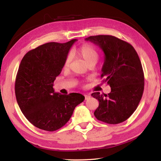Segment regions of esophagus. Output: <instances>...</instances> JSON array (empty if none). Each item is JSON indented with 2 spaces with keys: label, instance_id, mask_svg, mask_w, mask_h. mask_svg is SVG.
Returning <instances> with one entry per match:
<instances>
[{
  "label": "esophagus",
  "instance_id": "34e87169",
  "mask_svg": "<svg viewBox=\"0 0 161 161\" xmlns=\"http://www.w3.org/2000/svg\"><path fill=\"white\" fill-rule=\"evenodd\" d=\"M90 98V95H85V99L87 100L88 99Z\"/></svg>",
  "mask_w": 161,
  "mask_h": 161
}]
</instances>
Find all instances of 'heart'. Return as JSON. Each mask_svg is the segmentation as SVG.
Here are the masks:
<instances>
[{
  "label": "heart",
  "mask_w": 161,
  "mask_h": 161,
  "mask_svg": "<svg viewBox=\"0 0 161 161\" xmlns=\"http://www.w3.org/2000/svg\"><path fill=\"white\" fill-rule=\"evenodd\" d=\"M76 55L83 60L86 65L95 64L99 58V53L95 48L89 44H84L75 51ZM71 62L70 56H68L63 64V69L66 70L69 68Z\"/></svg>",
  "instance_id": "1"
}]
</instances>
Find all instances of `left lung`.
I'll return each instance as SVG.
<instances>
[{"mask_svg":"<svg viewBox=\"0 0 161 161\" xmlns=\"http://www.w3.org/2000/svg\"><path fill=\"white\" fill-rule=\"evenodd\" d=\"M85 40L103 50L101 77L111 87L108 95L91 94L99 102L95 118L109 124L123 122L137 108L144 91V72L138 53L129 43L112 36H90Z\"/></svg>","mask_w":161,"mask_h":161,"instance_id":"obj_1","label":"left lung"}]
</instances>
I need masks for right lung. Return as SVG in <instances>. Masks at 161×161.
Here are the masks:
<instances>
[{
  "label": "right lung",
  "mask_w": 161,
  "mask_h": 161,
  "mask_svg": "<svg viewBox=\"0 0 161 161\" xmlns=\"http://www.w3.org/2000/svg\"><path fill=\"white\" fill-rule=\"evenodd\" d=\"M76 39L64 43L49 42L29 51L19 65L14 91L22 113L34 126L56 131L64 126L85 97L55 92L53 81Z\"/></svg>",
  "instance_id": "obj_1"
}]
</instances>
